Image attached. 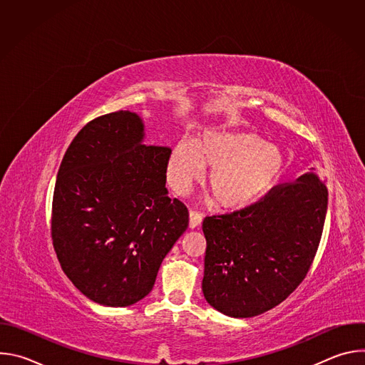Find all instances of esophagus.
Segmentation results:
<instances>
[{
    "instance_id": "esophagus-1",
    "label": "esophagus",
    "mask_w": 365,
    "mask_h": 365,
    "mask_svg": "<svg viewBox=\"0 0 365 365\" xmlns=\"http://www.w3.org/2000/svg\"><path fill=\"white\" fill-rule=\"evenodd\" d=\"M202 220H203L202 212L195 211V210H190V212H189V227H190V228L199 227L200 222H202Z\"/></svg>"
}]
</instances>
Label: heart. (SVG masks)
<instances>
[{"label": "heart", "mask_w": 365, "mask_h": 365, "mask_svg": "<svg viewBox=\"0 0 365 365\" xmlns=\"http://www.w3.org/2000/svg\"><path fill=\"white\" fill-rule=\"evenodd\" d=\"M211 200L221 207H241L274 185L282 170L277 150L251 133L206 131L195 141H179L168 163V178L178 192L187 190L205 172Z\"/></svg>", "instance_id": "1"}]
</instances>
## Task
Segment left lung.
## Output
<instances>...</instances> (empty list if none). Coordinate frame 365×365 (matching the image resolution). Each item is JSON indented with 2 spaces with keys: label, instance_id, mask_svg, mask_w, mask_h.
I'll return each instance as SVG.
<instances>
[{
  "label": "left lung",
  "instance_id": "1",
  "mask_svg": "<svg viewBox=\"0 0 365 365\" xmlns=\"http://www.w3.org/2000/svg\"><path fill=\"white\" fill-rule=\"evenodd\" d=\"M325 178L304 173L231 214L206 217L202 292L232 318L273 309L303 282L325 225Z\"/></svg>",
  "mask_w": 365,
  "mask_h": 365
}]
</instances>
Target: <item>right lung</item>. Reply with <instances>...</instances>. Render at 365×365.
<instances>
[{"instance_id":"add662e5","label":"right lung","mask_w":365,"mask_h":365,"mask_svg":"<svg viewBox=\"0 0 365 365\" xmlns=\"http://www.w3.org/2000/svg\"><path fill=\"white\" fill-rule=\"evenodd\" d=\"M143 123L117 111L89 121L68 147L50 235L65 274L88 299L130 306L147 296L189 225L166 189L170 148L141 144Z\"/></svg>"}]
</instances>
